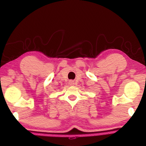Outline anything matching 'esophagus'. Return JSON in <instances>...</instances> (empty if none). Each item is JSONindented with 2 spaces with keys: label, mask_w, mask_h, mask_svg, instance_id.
<instances>
[{
  "label": "esophagus",
  "mask_w": 146,
  "mask_h": 146,
  "mask_svg": "<svg viewBox=\"0 0 146 146\" xmlns=\"http://www.w3.org/2000/svg\"><path fill=\"white\" fill-rule=\"evenodd\" d=\"M69 84H70L71 86H73L74 84H75V83H74V81H73V80H70V82H69Z\"/></svg>",
  "instance_id": "obj_1"
}]
</instances>
